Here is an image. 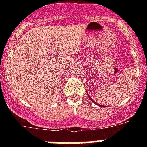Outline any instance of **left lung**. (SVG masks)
Segmentation results:
<instances>
[{
  "label": "left lung",
  "mask_w": 147,
  "mask_h": 147,
  "mask_svg": "<svg viewBox=\"0 0 147 147\" xmlns=\"http://www.w3.org/2000/svg\"><path fill=\"white\" fill-rule=\"evenodd\" d=\"M87 95H88V96L89 97V98H90V99L91 100V101H92V102H93V103H95V104H96V105H98V106H99V107H107V106H104V105H98V104H97V103H96V102H95L94 101H93V100L92 99V98H91V97L90 96V95L88 94V92H87Z\"/></svg>",
  "instance_id": "8db88e82"
}]
</instances>
